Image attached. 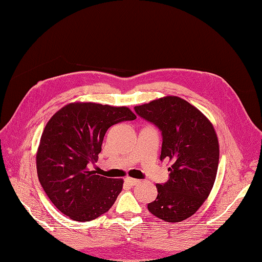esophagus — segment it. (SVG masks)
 <instances>
[{
	"label": "esophagus",
	"mask_w": 262,
	"mask_h": 262,
	"mask_svg": "<svg viewBox=\"0 0 262 262\" xmlns=\"http://www.w3.org/2000/svg\"><path fill=\"white\" fill-rule=\"evenodd\" d=\"M138 182H140V180L134 179V178H126V179H125V183H127L128 186H132V187L137 185Z\"/></svg>",
	"instance_id": "34e87169"
}]
</instances>
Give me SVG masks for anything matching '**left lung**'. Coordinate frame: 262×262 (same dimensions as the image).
Wrapping results in <instances>:
<instances>
[{"label":"left lung","instance_id":"left-lung-1","mask_svg":"<svg viewBox=\"0 0 262 262\" xmlns=\"http://www.w3.org/2000/svg\"><path fill=\"white\" fill-rule=\"evenodd\" d=\"M135 113L159 128L160 160H169V179L158 183V197L148 210L170 223L193 215L214 186L220 160L219 140L211 122L186 100L165 97L137 105Z\"/></svg>","mask_w":262,"mask_h":262}]
</instances>
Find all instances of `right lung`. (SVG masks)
<instances>
[{"label":"right lung","instance_id":"right-lung-1","mask_svg":"<svg viewBox=\"0 0 262 262\" xmlns=\"http://www.w3.org/2000/svg\"><path fill=\"white\" fill-rule=\"evenodd\" d=\"M134 119L127 107L76 102L65 105L47 122L37 152L39 182L71 220L92 221L116 202L122 180L96 174L88 164L97 161L111 126Z\"/></svg>","mask_w":262,"mask_h":262}]
</instances>
